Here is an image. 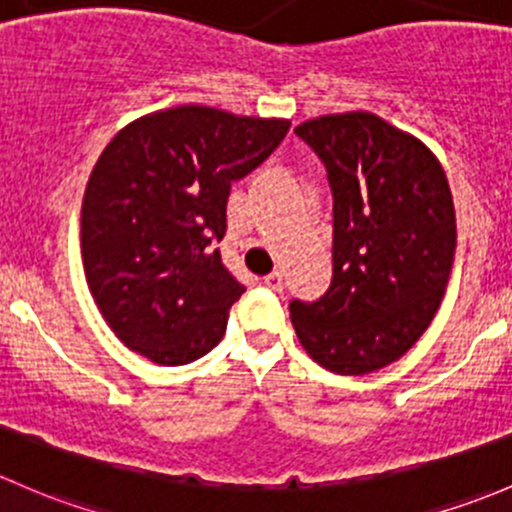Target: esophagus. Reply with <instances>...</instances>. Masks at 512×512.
I'll use <instances>...</instances> for the list:
<instances>
[{"label": "esophagus", "mask_w": 512, "mask_h": 512, "mask_svg": "<svg viewBox=\"0 0 512 512\" xmlns=\"http://www.w3.org/2000/svg\"><path fill=\"white\" fill-rule=\"evenodd\" d=\"M263 286L271 288V291H283V276L278 271L268 273V276L263 278Z\"/></svg>", "instance_id": "1"}]
</instances>
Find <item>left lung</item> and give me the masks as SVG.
<instances>
[{
  "mask_svg": "<svg viewBox=\"0 0 512 512\" xmlns=\"http://www.w3.org/2000/svg\"><path fill=\"white\" fill-rule=\"evenodd\" d=\"M295 135L333 192V281L291 300L300 345L325 370L392 365L439 310L456 251L449 182L429 147L372 113L323 115Z\"/></svg>",
  "mask_w": 512,
  "mask_h": 512,
  "instance_id": "8db88e82",
  "label": "left lung"
}]
</instances>
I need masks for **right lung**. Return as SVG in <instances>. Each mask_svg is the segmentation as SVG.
<instances>
[{
	"instance_id": "1",
	"label": "right lung",
	"mask_w": 512,
	"mask_h": 512,
	"mask_svg": "<svg viewBox=\"0 0 512 512\" xmlns=\"http://www.w3.org/2000/svg\"><path fill=\"white\" fill-rule=\"evenodd\" d=\"M291 123L179 105L135 120L98 157L83 194L81 254L100 315L157 365H189L226 333L246 291L221 261L231 184Z\"/></svg>"
}]
</instances>
